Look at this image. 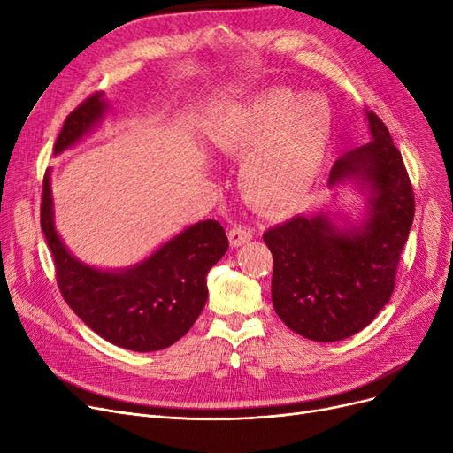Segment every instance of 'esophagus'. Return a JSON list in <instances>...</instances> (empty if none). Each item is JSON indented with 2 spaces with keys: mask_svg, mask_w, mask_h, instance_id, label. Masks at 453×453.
<instances>
[{
  "mask_svg": "<svg viewBox=\"0 0 453 453\" xmlns=\"http://www.w3.org/2000/svg\"><path fill=\"white\" fill-rule=\"evenodd\" d=\"M229 242L233 248L244 246L246 242H250L253 239V229L246 227V226H234L229 229Z\"/></svg>",
  "mask_w": 453,
  "mask_h": 453,
  "instance_id": "34e87169",
  "label": "esophagus"
}]
</instances>
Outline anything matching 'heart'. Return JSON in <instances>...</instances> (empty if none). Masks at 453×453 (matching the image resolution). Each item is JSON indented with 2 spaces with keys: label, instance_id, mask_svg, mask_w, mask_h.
I'll return each instance as SVG.
<instances>
[{
  "label": "heart",
  "instance_id": "1",
  "mask_svg": "<svg viewBox=\"0 0 453 453\" xmlns=\"http://www.w3.org/2000/svg\"><path fill=\"white\" fill-rule=\"evenodd\" d=\"M332 113L318 95L268 89L234 110L217 134L219 149L246 157L241 190L263 211H284L299 203L314 185L326 157Z\"/></svg>",
  "mask_w": 453,
  "mask_h": 453
}]
</instances>
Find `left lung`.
<instances>
[{
  "label": "left lung",
  "instance_id": "8db88e82",
  "mask_svg": "<svg viewBox=\"0 0 453 453\" xmlns=\"http://www.w3.org/2000/svg\"><path fill=\"white\" fill-rule=\"evenodd\" d=\"M371 139L332 165L328 185L356 180L369 190L362 226L340 229L325 214L268 229L272 301L282 323L314 342L365 328L395 290L400 253L415 217L413 187L388 127L365 108Z\"/></svg>",
  "mask_w": 453,
  "mask_h": 453
}]
</instances>
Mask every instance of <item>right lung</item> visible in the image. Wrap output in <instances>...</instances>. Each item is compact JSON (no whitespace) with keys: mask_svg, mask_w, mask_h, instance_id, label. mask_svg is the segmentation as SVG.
<instances>
[{"mask_svg":"<svg viewBox=\"0 0 453 453\" xmlns=\"http://www.w3.org/2000/svg\"><path fill=\"white\" fill-rule=\"evenodd\" d=\"M106 106L103 93H93L71 111L55 154L97 125ZM40 224L53 253L60 294L71 311L106 342L135 352L166 349L187 334L207 301V272L229 248L224 227L217 220H203L134 268H91L65 250L55 229L50 174L43 176Z\"/></svg>","mask_w":453,"mask_h":453,"instance_id":"1","label":"right lung"}]
</instances>
